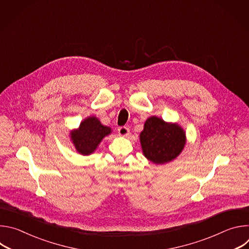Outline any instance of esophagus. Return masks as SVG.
<instances>
[{"label":"esophagus","mask_w":249,"mask_h":249,"mask_svg":"<svg viewBox=\"0 0 249 249\" xmlns=\"http://www.w3.org/2000/svg\"><path fill=\"white\" fill-rule=\"evenodd\" d=\"M129 132H130L129 128H127V127H125V126L118 128V133H119V135L122 136V137H127V136L129 135Z\"/></svg>","instance_id":"esophagus-1"}]
</instances>
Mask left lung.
I'll return each instance as SVG.
<instances>
[{"instance_id": "left-lung-1", "label": "left lung", "mask_w": 249, "mask_h": 249, "mask_svg": "<svg viewBox=\"0 0 249 249\" xmlns=\"http://www.w3.org/2000/svg\"><path fill=\"white\" fill-rule=\"evenodd\" d=\"M143 155L155 164H164L178 157L186 144V133L177 123L149 117L140 133Z\"/></svg>"}]
</instances>
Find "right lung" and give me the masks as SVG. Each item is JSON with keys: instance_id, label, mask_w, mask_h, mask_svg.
<instances>
[{"instance_id": "1", "label": "right lung", "mask_w": 249, "mask_h": 249, "mask_svg": "<svg viewBox=\"0 0 249 249\" xmlns=\"http://www.w3.org/2000/svg\"><path fill=\"white\" fill-rule=\"evenodd\" d=\"M111 132V128L102 125L98 118L89 116L81 122L78 129L70 132V140L80 155L89 156L95 152L102 139Z\"/></svg>"}]
</instances>
